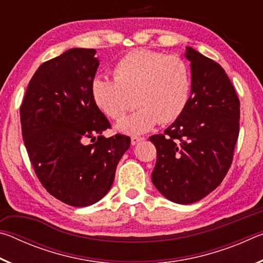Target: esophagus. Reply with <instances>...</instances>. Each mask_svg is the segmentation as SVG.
<instances>
[{
  "label": "esophagus",
  "instance_id": "obj_1",
  "mask_svg": "<svg viewBox=\"0 0 263 263\" xmlns=\"http://www.w3.org/2000/svg\"><path fill=\"white\" fill-rule=\"evenodd\" d=\"M142 140H144V138H142V137H132L131 138V144L132 145H137L138 142H140Z\"/></svg>",
  "mask_w": 263,
  "mask_h": 263
}]
</instances>
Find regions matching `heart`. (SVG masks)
I'll return each instance as SVG.
<instances>
[{
    "label": "heart",
    "mask_w": 263,
    "mask_h": 263,
    "mask_svg": "<svg viewBox=\"0 0 263 263\" xmlns=\"http://www.w3.org/2000/svg\"><path fill=\"white\" fill-rule=\"evenodd\" d=\"M190 90V70L181 58L145 48L124 55L115 66L114 80L99 77L91 83L96 105L115 121L136 100L138 109L117 125L127 135L147 132L157 123L175 122L188 104Z\"/></svg>",
    "instance_id": "1"
}]
</instances>
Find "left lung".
I'll return each instance as SVG.
<instances>
[{
    "mask_svg": "<svg viewBox=\"0 0 263 263\" xmlns=\"http://www.w3.org/2000/svg\"><path fill=\"white\" fill-rule=\"evenodd\" d=\"M185 57L191 61L188 104L162 135L149 138L157 148L153 184L179 204L197 202L221 183L240 124V102L224 68L191 47Z\"/></svg>",
    "mask_w": 263,
    "mask_h": 263,
    "instance_id": "1",
    "label": "left lung"
}]
</instances>
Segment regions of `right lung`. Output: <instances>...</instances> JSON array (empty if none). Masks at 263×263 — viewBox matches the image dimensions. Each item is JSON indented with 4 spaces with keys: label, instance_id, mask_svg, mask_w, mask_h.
<instances>
[{
    "label": "right lung",
    "instance_id": "add662e5",
    "mask_svg": "<svg viewBox=\"0 0 263 263\" xmlns=\"http://www.w3.org/2000/svg\"><path fill=\"white\" fill-rule=\"evenodd\" d=\"M95 54L92 48H72L43 62L20 108L22 136L38 180L53 197L77 208L108 193L131 144L119 133L101 136L111 124L91 95Z\"/></svg>",
    "mask_w": 263,
    "mask_h": 263
}]
</instances>
